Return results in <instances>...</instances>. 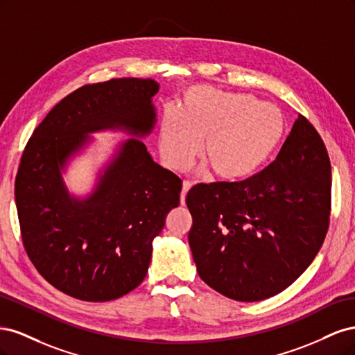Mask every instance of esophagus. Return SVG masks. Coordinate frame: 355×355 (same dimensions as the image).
I'll return each mask as SVG.
<instances>
[{"label": "esophagus", "instance_id": "1", "mask_svg": "<svg viewBox=\"0 0 355 355\" xmlns=\"http://www.w3.org/2000/svg\"><path fill=\"white\" fill-rule=\"evenodd\" d=\"M192 184L189 180H185L184 185H182V192H180V204L182 206H185V200H187V192L191 189Z\"/></svg>", "mask_w": 355, "mask_h": 355}]
</instances>
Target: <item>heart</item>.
<instances>
[{"label": "heart", "instance_id": "1", "mask_svg": "<svg viewBox=\"0 0 355 355\" xmlns=\"http://www.w3.org/2000/svg\"><path fill=\"white\" fill-rule=\"evenodd\" d=\"M286 132L283 112L254 96L210 87L189 89L180 111L167 110L159 125V155L185 170L202 144V158L218 178L239 182L259 171Z\"/></svg>", "mask_w": 355, "mask_h": 355}]
</instances>
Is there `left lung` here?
Segmentation results:
<instances>
[{"mask_svg":"<svg viewBox=\"0 0 355 355\" xmlns=\"http://www.w3.org/2000/svg\"><path fill=\"white\" fill-rule=\"evenodd\" d=\"M330 192L323 139L299 115L277 158L259 173L189 189L188 240L201 280L240 302L283 292L326 239Z\"/></svg>","mask_w":355,"mask_h":355,"instance_id":"obj_1","label":"left lung"}]
</instances>
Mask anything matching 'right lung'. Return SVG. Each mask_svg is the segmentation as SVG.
<instances>
[{"label":"right lung","instance_id":"obj_1","mask_svg":"<svg viewBox=\"0 0 355 355\" xmlns=\"http://www.w3.org/2000/svg\"><path fill=\"white\" fill-rule=\"evenodd\" d=\"M158 87L151 78L83 85L47 114L26 144L15 184L22 241L37 271L72 297L106 302L136 288L148 272L153 240L179 206L182 180L157 164L139 139L121 147L89 198H72L61 179L89 132L151 133Z\"/></svg>","mask_w":355,"mask_h":355}]
</instances>
